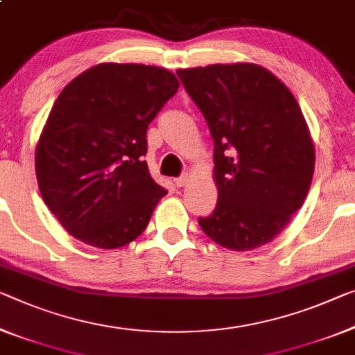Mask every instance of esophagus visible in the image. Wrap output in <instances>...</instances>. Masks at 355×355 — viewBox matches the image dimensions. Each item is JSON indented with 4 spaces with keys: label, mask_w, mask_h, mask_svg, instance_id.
<instances>
[{
    "label": "esophagus",
    "mask_w": 355,
    "mask_h": 355,
    "mask_svg": "<svg viewBox=\"0 0 355 355\" xmlns=\"http://www.w3.org/2000/svg\"><path fill=\"white\" fill-rule=\"evenodd\" d=\"M174 184L178 185V187H185V185L189 184V174H182V176H179L174 179Z\"/></svg>",
    "instance_id": "obj_1"
}]
</instances>
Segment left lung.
Masks as SVG:
<instances>
[{
	"label": "left lung",
	"mask_w": 355,
	"mask_h": 355,
	"mask_svg": "<svg viewBox=\"0 0 355 355\" xmlns=\"http://www.w3.org/2000/svg\"><path fill=\"white\" fill-rule=\"evenodd\" d=\"M214 139L217 205L198 223L232 250L270 243L302 208L314 144L292 92L254 63L178 69Z\"/></svg>",
	"instance_id": "left-lung-1"
}]
</instances>
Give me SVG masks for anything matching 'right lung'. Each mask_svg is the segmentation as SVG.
<instances>
[{"mask_svg":"<svg viewBox=\"0 0 355 355\" xmlns=\"http://www.w3.org/2000/svg\"><path fill=\"white\" fill-rule=\"evenodd\" d=\"M171 71L101 63L64 87L36 146L42 200L64 230L100 249L144 232L166 190L143 157L147 127L176 94Z\"/></svg>","mask_w":355,"mask_h":355,"instance_id":"1","label":"right lung"}]
</instances>
